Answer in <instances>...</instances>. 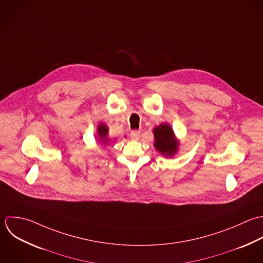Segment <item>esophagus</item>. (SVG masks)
Segmentation results:
<instances>
[{
    "label": "esophagus",
    "mask_w": 263,
    "mask_h": 263,
    "mask_svg": "<svg viewBox=\"0 0 263 263\" xmlns=\"http://www.w3.org/2000/svg\"><path fill=\"white\" fill-rule=\"evenodd\" d=\"M130 136H131L132 139L137 140V139H139V137H140V131H139V130H133V131H131V133H130Z\"/></svg>",
    "instance_id": "obj_1"
}]
</instances>
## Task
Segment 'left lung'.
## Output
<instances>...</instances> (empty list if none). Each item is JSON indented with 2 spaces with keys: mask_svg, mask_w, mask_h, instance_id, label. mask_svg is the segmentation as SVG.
Masks as SVG:
<instances>
[{
  "mask_svg": "<svg viewBox=\"0 0 263 263\" xmlns=\"http://www.w3.org/2000/svg\"><path fill=\"white\" fill-rule=\"evenodd\" d=\"M155 134V146L162 155L171 157L177 151V141L174 138L172 128L167 124H162L156 127L154 130Z\"/></svg>",
  "mask_w": 263,
  "mask_h": 263,
  "instance_id": "8db88e82",
  "label": "left lung"
}]
</instances>
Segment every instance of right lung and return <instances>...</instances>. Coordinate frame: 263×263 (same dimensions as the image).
I'll return each mask as SVG.
<instances>
[{
    "label": "right lung",
    "instance_id": "right-lung-1",
    "mask_svg": "<svg viewBox=\"0 0 263 263\" xmlns=\"http://www.w3.org/2000/svg\"><path fill=\"white\" fill-rule=\"evenodd\" d=\"M98 134H99V139L102 143H107V138H106V135H107V127L104 126V125H100L98 127Z\"/></svg>",
    "mask_w": 263,
    "mask_h": 263
}]
</instances>
